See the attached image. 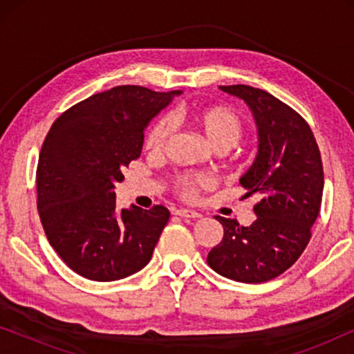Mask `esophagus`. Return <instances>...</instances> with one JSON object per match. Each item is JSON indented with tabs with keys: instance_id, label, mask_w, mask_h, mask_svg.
<instances>
[{
	"instance_id": "esophagus-1",
	"label": "esophagus",
	"mask_w": 354,
	"mask_h": 354,
	"mask_svg": "<svg viewBox=\"0 0 354 354\" xmlns=\"http://www.w3.org/2000/svg\"><path fill=\"white\" fill-rule=\"evenodd\" d=\"M174 214L182 217V219H198V217H201L200 212L190 211V209H176L174 211Z\"/></svg>"
}]
</instances>
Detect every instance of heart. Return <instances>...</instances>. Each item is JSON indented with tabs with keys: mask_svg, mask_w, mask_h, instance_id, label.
<instances>
[{
	"mask_svg": "<svg viewBox=\"0 0 354 354\" xmlns=\"http://www.w3.org/2000/svg\"><path fill=\"white\" fill-rule=\"evenodd\" d=\"M183 119L182 113L169 115H159L149 124L143 138V149L148 158H161L166 151L174 133V122ZM192 122L201 130L207 142L219 151L229 149L239 142L243 132V124L239 114L222 106L201 108L192 113ZM214 185V178L207 174H178L174 177L172 188L182 200L195 201L201 192Z\"/></svg>",
	"mask_w": 354,
	"mask_h": 354,
	"instance_id": "obj_1",
	"label": "heart"
}]
</instances>
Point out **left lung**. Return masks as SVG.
Masks as SVG:
<instances>
[{
  "mask_svg": "<svg viewBox=\"0 0 354 354\" xmlns=\"http://www.w3.org/2000/svg\"><path fill=\"white\" fill-rule=\"evenodd\" d=\"M221 90L245 100L258 124V156L240 183L259 201L250 227L216 216L224 236L207 264L236 282L263 283L292 268L311 240L324 192L321 151L306 120L283 101L250 85Z\"/></svg>",
  "mask_w": 354,
  "mask_h": 354,
  "instance_id": "1",
  "label": "left lung"
}]
</instances>
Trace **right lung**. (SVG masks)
I'll use <instances>...</instances> for the list:
<instances>
[{"label":"right lung","instance_id":"add662e5","mask_svg":"<svg viewBox=\"0 0 354 354\" xmlns=\"http://www.w3.org/2000/svg\"><path fill=\"white\" fill-rule=\"evenodd\" d=\"M180 93L114 86L53 122L37 166L38 216L53 250L82 277L113 282L151 259L171 212L162 205L118 211L114 190L142 154L145 127Z\"/></svg>","mask_w":354,"mask_h":354}]
</instances>
